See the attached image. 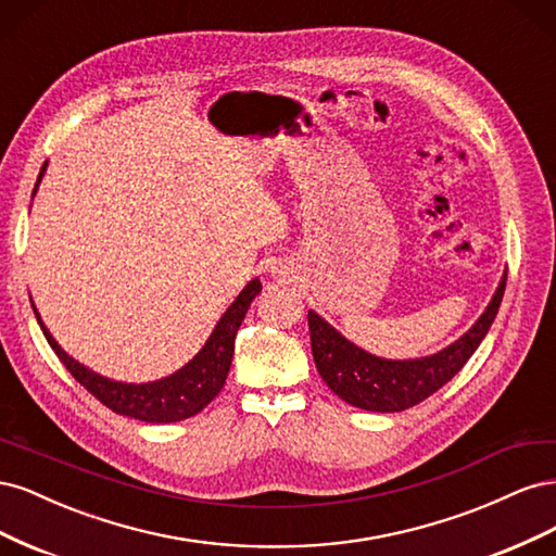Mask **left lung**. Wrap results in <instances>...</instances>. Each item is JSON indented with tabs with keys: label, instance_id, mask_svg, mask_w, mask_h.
<instances>
[{
	"label": "left lung",
	"instance_id": "left-lung-1",
	"mask_svg": "<svg viewBox=\"0 0 556 556\" xmlns=\"http://www.w3.org/2000/svg\"><path fill=\"white\" fill-rule=\"evenodd\" d=\"M506 280L508 274L503 276L492 304L457 343H452L439 355L410 362H390L368 355L311 311L308 331L317 374L329 384V390L350 406L374 413L413 408L457 376L478 350L498 313Z\"/></svg>",
	"mask_w": 556,
	"mask_h": 556
}]
</instances>
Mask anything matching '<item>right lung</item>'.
I'll list each match as a JSON object with an SVG mask.
<instances>
[{
    "label": "right lung",
    "mask_w": 556,
    "mask_h": 556,
    "mask_svg": "<svg viewBox=\"0 0 556 556\" xmlns=\"http://www.w3.org/2000/svg\"><path fill=\"white\" fill-rule=\"evenodd\" d=\"M43 172H46V164L41 166L39 180ZM260 290H262L260 280L248 282V288L237 296V301H233L229 311L223 315V319L217 323L215 331L211 333L206 345L201 348L199 355L188 366L180 368L178 374L157 382H146V384L115 382L92 374L90 368L72 359L55 343L53 336H50L48 329L43 327L37 308H35V315L39 319L48 345L55 350V355L66 366V371L86 387L99 403H104L106 408H111L117 415L141 419V422L169 425L201 413L217 394H220L229 374L231 357H233V339H237V331L243 323L250 301L260 294Z\"/></svg>",
    "instance_id": "add662e5"
}]
</instances>
